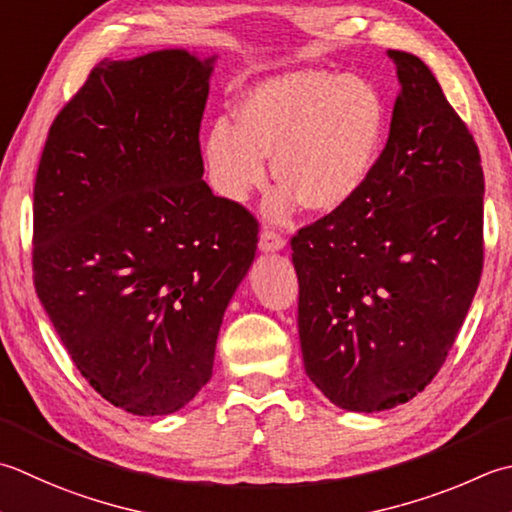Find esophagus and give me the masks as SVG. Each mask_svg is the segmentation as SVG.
<instances>
[{
	"instance_id": "34e87169",
	"label": "esophagus",
	"mask_w": 512,
	"mask_h": 512,
	"mask_svg": "<svg viewBox=\"0 0 512 512\" xmlns=\"http://www.w3.org/2000/svg\"><path fill=\"white\" fill-rule=\"evenodd\" d=\"M286 246V239L275 233V230L264 228L262 235H259V248L264 250V253H273V250H282Z\"/></svg>"
}]
</instances>
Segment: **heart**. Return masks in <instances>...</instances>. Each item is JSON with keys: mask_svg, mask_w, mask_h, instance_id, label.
I'll return each mask as SVG.
<instances>
[{"mask_svg": "<svg viewBox=\"0 0 512 512\" xmlns=\"http://www.w3.org/2000/svg\"><path fill=\"white\" fill-rule=\"evenodd\" d=\"M386 108L364 77L328 70H297L250 88L237 108V124L219 119L206 139L215 190L244 202L266 182V155L284 186L268 215L284 219L299 199L315 213L350 202L382 146Z\"/></svg>", "mask_w": 512, "mask_h": 512, "instance_id": "b5f03b06", "label": "heart"}]
</instances>
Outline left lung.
I'll use <instances>...</instances> for the list:
<instances>
[{"mask_svg":"<svg viewBox=\"0 0 512 512\" xmlns=\"http://www.w3.org/2000/svg\"><path fill=\"white\" fill-rule=\"evenodd\" d=\"M399 93L359 193L290 239L306 375L339 408L375 413L433 382L484 268V170L422 59L388 50Z\"/></svg>","mask_w":512,"mask_h":512,"instance_id":"left-lung-1","label":"left lung"}]
</instances>
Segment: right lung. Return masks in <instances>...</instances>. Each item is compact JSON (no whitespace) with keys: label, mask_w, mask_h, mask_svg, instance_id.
<instances>
[{"label":"right lung","mask_w":512,"mask_h":512,"mask_svg":"<svg viewBox=\"0 0 512 512\" xmlns=\"http://www.w3.org/2000/svg\"><path fill=\"white\" fill-rule=\"evenodd\" d=\"M215 57L104 59L50 124L33 188V282L86 382L133 415L213 375L257 219L213 195L199 148Z\"/></svg>","instance_id":"1"}]
</instances>
